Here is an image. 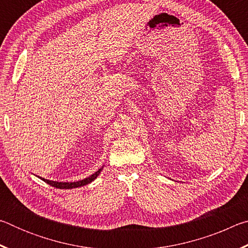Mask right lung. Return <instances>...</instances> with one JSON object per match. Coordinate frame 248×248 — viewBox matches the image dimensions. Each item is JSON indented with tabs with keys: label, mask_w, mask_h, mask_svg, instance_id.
Returning a JSON list of instances; mask_svg holds the SVG:
<instances>
[{
	"label": "right lung",
	"mask_w": 248,
	"mask_h": 248,
	"mask_svg": "<svg viewBox=\"0 0 248 248\" xmlns=\"http://www.w3.org/2000/svg\"><path fill=\"white\" fill-rule=\"evenodd\" d=\"M103 169H99L96 173H94L93 175H91L90 177H87L85 179H82V180H78V182H73V183H62V182H53V180H49V179H45V178H41L44 180L45 183H47L48 185L52 187H56L59 188V189H72V188H78V187H82V186H85V185L90 184L93 182L94 179H96V177L100 174V171H102Z\"/></svg>",
	"instance_id": "add662e5"
}]
</instances>
